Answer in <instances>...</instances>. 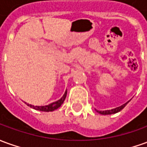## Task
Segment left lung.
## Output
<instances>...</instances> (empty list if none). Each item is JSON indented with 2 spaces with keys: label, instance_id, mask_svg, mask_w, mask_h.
<instances>
[{
  "label": "left lung",
  "instance_id": "1",
  "mask_svg": "<svg viewBox=\"0 0 147 147\" xmlns=\"http://www.w3.org/2000/svg\"><path fill=\"white\" fill-rule=\"evenodd\" d=\"M128 102H129V101L123 104V105H121L120 107H118L116 108H114V109L107 110V111H97L96 110V111L99 113V114H101V115H112V114H115V113L119 112L120 111H122V110L123 109Z\"/></svg>",
  "mask_w": 147,
  "mask_h": 147
}]
</instances>
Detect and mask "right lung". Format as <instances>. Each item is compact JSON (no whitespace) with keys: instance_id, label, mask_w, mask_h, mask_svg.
Returning <instances> with one entry per match:
<instances>
[{"instance_id":"obj_1","label":"right lung","mask_w":147,"mask_h":147,"mask_svg":"<svg viewBox=\"0 0 147 147\" xmlns=\"http://www.w3.org/2000/svg\"><path fill=\"white\" fill-rule=\"evenodd\" d=\"M67 90L64 92V94L61 97V98H59V100H57L56 102H52V103H50L49 105H46V106H33V105H31V104H28V103H26L28 106H29L30 107L32 108H33L35 110H37V111H46V112H49V111H55V110L58 109L60 106L62 105L64 102V100H65V98H66L67 96Z\"/></svg>"}]
</instances>
